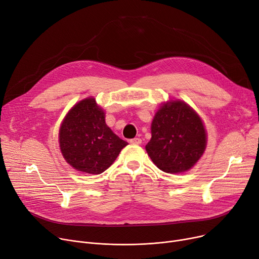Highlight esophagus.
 Segmentation results:
<instances>
[{
	"label": "esophagus",
	"instance_id": "1",
	"mask_svg": "<svg viewBox=\"0 0 259 259\" xmlns=\"http://www.w3.org/2000/svg\"><path fill=\"white\" fill-rule=\"evenodd\" d=\"M142 140L140 138H134V139H131V143L132 144H141Z\"/></svg>",
	"mask_w": 259,
	"mask_h": 259
}]
</instances>
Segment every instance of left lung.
Here are the masks:
<instances>
[{"label": "left lung", "mask_w": 259, "mask_h": 259, "mask_svg": "<svg viewBox=\"0 0 259 259\" xmlns=\"http://www.w3.org/2000/svg\"><path fill=\"white\" fill-rule=\"evenodd\" d=\"M206 147L202 120L181 101L162 105L151 123V139L145 146L151 161L168 174L183 172L197 162Z\"/></svg>", "instance_id": "8db88e82"}]
</instances>
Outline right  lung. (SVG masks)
Here are the masks:
<instances>
[{
  "mask_svg": "<svg viewBox=\"0 0 259 259\" xmlns=\"http://www.w3.org/2000/svg\"><path fill=\"white\" fill-rule=\"evenodd\" d=\"M59 145L76 170L99 175L113 164L127 142L105 124L104 113L95 99L88 98L68 113L59 130Z\"/></svg>",
  "mask_w": 259,
  "mask_h": 259,
  "instance_id": "add662e5",
  "label": "right lung"
}]
</instances>
